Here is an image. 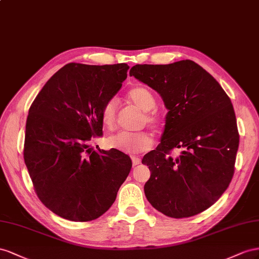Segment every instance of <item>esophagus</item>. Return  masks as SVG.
I'll return each instance as SVG.
<instances>
[{"mask_svg":"<svg viewBox=\"0 0 259 259\" xmlns=\"http://www.w3.org/2000/svg\"><path fill=\"white\" fill-rule=\"evenodd\" d=\"M131 160H132V165L134 166L141 164V159H140L139 157H131Z\"/></svg>","mask_w":259,"mask_h":259,"instance_id":"34e87169","label":"esophagus"}]
</instances>
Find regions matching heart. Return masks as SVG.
Wrapping results in <instances>:
<instances>
[{
	"label": "heart",
	"mask_w": 259,
	"mask_h": 259,
	"mask_svg": "<svg viewBox=\"0 0 259 259\" xmlns=\"http://www.w3.org/2000/svg\"><path fill=\"white\" fill-rule=\"evenodd\" d=\"M129 100L138 107L145 112L144 122L154 129H159L164 124V118L155 110L156 106V99L154 94L144 87L132 88L128 92ZM117 100L112 98L107 100L101 109V120L102 123L109 130L115 128L117 120ZM154 143V139L149 132H125L121 131L109 137L108 144L114 149L127 153L130 155L145 152L150 149Z\"/></svg>",
	"instance_id": "1"
}]
</instances>
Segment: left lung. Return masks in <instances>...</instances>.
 <instances>
[{
  "instance_id": "8db88e82",
  "label": "left lung",
  "mask_w": 259,
  "mask_h": 259,
  "mask_svg": "<svg viewBox=\"0 0 259 259\" xmlns=\"http://www.w3.org/2000/svg\"><path fill=\"white\" fill-rule=\"evenodd\" d=\"M135 76L157 91L168 108L160 144L142 159L150 179L147 201L172 218L209 208L234 174L239 131L231 100L216 79L193 61L136 65ZM182 150L177 158L170 154Z\"/></svg>"
}]
</instances>
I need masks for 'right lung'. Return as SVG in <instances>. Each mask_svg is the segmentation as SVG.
<instances>
[{"label": "right lung", "instance_id": "add662e5", "mask_svg": "<svg viewBox=\"0 0 259 259\" xmlns=\"http://www.w3.org/2000/svg\"><path fill=\"white\" fill-rule=\"evenodd\" d=\"M129 66L69 63L52 76L29 108L24 159L44 206L64 219L91 221L106 212L132 162L116 149L94 150L101 109L119 91Z\"/></svg>", "mask_w": 259, "mask_h": 259}]
</instances>
